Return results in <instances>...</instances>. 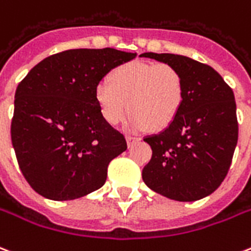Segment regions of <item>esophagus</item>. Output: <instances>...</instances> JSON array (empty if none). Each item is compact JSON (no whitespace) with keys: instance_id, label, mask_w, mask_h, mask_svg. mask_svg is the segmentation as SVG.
I'll return each mask as SVG.
<instances>
[{"instance_id":"1","label":"esophagus","mask_w":251,"mask_h":251,"mask_svg":"<svg viewBox=\"0 0 251 251\" xmlns=\"http://www.w3.org/2000/svg\"><path fill=\"white\" fill-rule=\"evenodd\" d=\"M139 138H135V137H131V135H127L126 137V142H127V146H133V143L138 142Z\"/></svg>"}]
</instances>
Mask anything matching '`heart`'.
Segmentation results:
<instances>
[{"label":"heart","mask_w":251,"mask_h":251,"mask_svg":"<svg viewBox=\"0 0 251 251\" xmlns=\"http://www.w3.org/2000/svg\"><path fill=\"white\" fill-rule=\"evenodd\" d=\"M108 83L95 89V101L110 126L124 121L131 131L162 130L179 116L185 99L184 76L168 63L130 62L113 68Z\"/></svg>","instance_id":"1"}]
</instances>
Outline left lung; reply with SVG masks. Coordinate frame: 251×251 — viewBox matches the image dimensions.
Here are the masks:
<instances>
[{"mask_svg":"<svg viewBox=\"0 0 251 251\" xmlns=\"http://www.w3.org/2000/svg\"><path fill=\"white\" fill-rule=\"evenodd\" d=\"M180 70L185 99L176 120L143 138L152 156L142 179L156 194L176 201H196L219 188L232 163L238 139L232 88L212 67L175 53L145 52Z\"/></svg>","mask_w":251,"mask_h":251,"instance_id":"left-lung-1","label":"left lung"}]
</instances>
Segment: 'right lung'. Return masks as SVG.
<instances>
[{
  "label": "right lung",
  "instance_id": "add662e5",
  "mask_svg": "<svg viewBox=\"0 0 251 251\" xmlns=\"http://www.w3.org/2000/svg\"><path fill=\"white\" fill-rule=\"evenodd\" d=\"M135 56L114 49L68 50L43 59L19 83L11 143L35 192L63 201L104 185L110 160L127 145L101 116L95 89Z\"/></svg>",
  "mask_w": 251,
  "mask_h": 251
}]
</instances>
